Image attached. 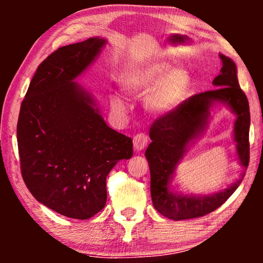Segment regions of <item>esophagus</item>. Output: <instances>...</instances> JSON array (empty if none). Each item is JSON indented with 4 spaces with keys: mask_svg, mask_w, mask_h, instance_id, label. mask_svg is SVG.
I'll return each mask as SVG.
<instances>
[{
    "mask_svg": "<svg viewBox=\"0 0 263 263\" xmlns=\"http://www.w3.org/2000/svg\"><path fill=\"white\" fill-rule=\"evenodd\" d=\"M133 143H134L135 151H142L148 143V136L143 133H140V134H136L133 139Z\"/></svg>",
    "mask_w": 263,
    "mask_h": 263,
    "instance_id": "1",
    "label": "esophagus"
}]
</instances>
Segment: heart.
<instances>
[{"instance_id": "heart-1", "label": "heart", "mask_w": 263, "mask_h": 263, "mask_svg": "<svg viewBox=\"0 0 263 263\" xmlns=\"http://www.w3.org/2000/svg\"><path fill=\"white\" fill-rule=\"evenodd\" d=\"M122 86L130 95H145L143 105L154 115H166L185 99L192 87V75L185 68L175 67L165 60L136 64L122 75ZM111 105L124 111L125 104L118 96L111 97Z\"/></svg>"}]
</instances>
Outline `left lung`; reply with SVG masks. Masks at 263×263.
Segmentation results:
<instances>
[{"mask_svg": "<svg viewBox=\"0 0 263 263\" xmlns=\"http://www.w3.org/2000/svg\"><path fill=\"white\" fill-rule=\"evenodd\" d=\"M219 57L222 67L213 80L218 88L190 97L170 114L158 118L149 130L152 142L145 156L151 171L153 206L164 217L176 221L203 217L217 210L235 193L246 175L243 171L231 185L211 195H189L174 192L171 188L176 167L189 146L206 130L212 107L217 104L228 106L236 115L233 140L237 156L244 170L249 164V103L239 87L235 62L222 53H219Z\"/></svg>", "mask_w": 263, "mask_h": 263, "instance_id": "1", "label": "left lung"}]
</instances>
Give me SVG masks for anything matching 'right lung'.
I'll return each instance as SVG.
<instances>
[{
    "label": "right lung",
    "mask_w": 263,
    "mask_h": 263,
    "mask_svg": "<svg viewBox=\"0 0 263 263\" xmlns=\"http://www.w3.org/2000/svg\"><path fill=\"white\" fill-rule=\"evenodd\" d=\"M95 37L57 49L39 64L16 127L21 175L34 199L73 219L92 218L106 203V176L130 159V138L111 129L93 96L75 81L102 51Z\"/></svg>",
    "instance_id": "right-lung-1"
}]
</instances>
